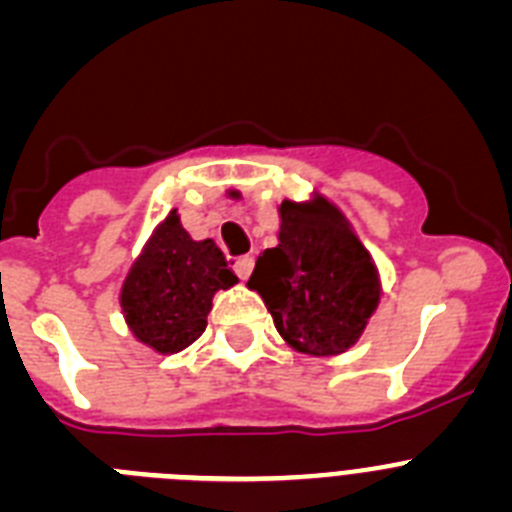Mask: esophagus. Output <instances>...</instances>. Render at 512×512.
Masks as SVG:
<instances>
[{
  "label": "esophagus",
  "instance_id": "1",
  "mask_svg": "<svg viewBox=\"0 0 512 512\" xmlns=\"http://www.w3.org/2000/svg\"><path fill=\"white\" fill-rule=\"evenodd\" d=\"M253 261H256V259H253L251 253H248V256H241V259H235V264H233L235 274H238V277H241V279H248V277H251Z\"/></svg>",
  "mask_w": 512,
  "mask_h": 512
}]
</instances>
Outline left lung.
I'll return each instance as SVG.
<instances>
[{
	"label": "left lung",
	"instance_id": "8db88e82",
	"mask_svg": "<svg viewBox=\"0 0 512 512\" xmlns=\"http://www.w3.org/2000/svg\"><path fill=\"white\" fill-rule=\"evenodd\" d=\"M279 243L256 261L248 287L271 312L279 336L307 356H336L364 333L379 305V271L325 197L284 200Z\"/></svg>",
	"mask_w": 512,
	"mask_h": 512
}]
</instances>
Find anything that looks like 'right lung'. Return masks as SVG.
I'll return each instance as SVG.
<instances>
[{
  "label": "right lung",
  "mask_w": 512,
  "mask_h": 512,
  "mask_svg": "<svg viewBox=\"0 0 512 512\" xmlns=\"http://www.w3.org/2000/svg\"><path fill=\"white\" fill-rule=\"evenodd\" d=\"M238 282L212 238L194 241L176 210L130 266L120 307L130 333L156 354H176L205 333L217 289Z\"/></svg>",
  "instance_id": "obj_1"
}]
</instances>
